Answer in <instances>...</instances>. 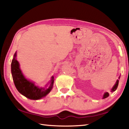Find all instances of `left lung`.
<instances>
[{"label":"left lung","mask_w":129,"mask_h":129,"mask_svg":"<svg viewBox=\"0 0 129 129\" xmlns=\"http://www.w3.org/2000/svg\"><path fill=\"white\" fill-rule=\"evenodd\" d=\"M118 84H119V80H117L116 81V84H115V85H114V87H113V89H111L112 91H115V90H116V89H117V86H118ZM109 93H108V92H105V94H104V95L103 99H105V98H107V97H108V96H109Z\"/></svg>","instance_id":"obj_1"}]
</instances>
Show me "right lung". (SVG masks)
<instances>
[{
	"label": "right lung",
	"mask_w": 129,
	"mask_h": 129,
	"mask_svg": "<svg viewBox=\"0 0 129 129\" xmlns=\"http://www.w3.org/2000/svg\"><path fill=\"white\" fill-rule=\"evenodd\" d=\"M16 53L14 55L11 64V70L13 79L16 88L21 94L30 99L38 100L45 96L51 91L54 83V77L52 76L50 85L48 89L39 88L31 82L27 80L23 76L19 68V62L15 59Z\"/></svg>",
	"instance_id": "1"
}]
</instances>
